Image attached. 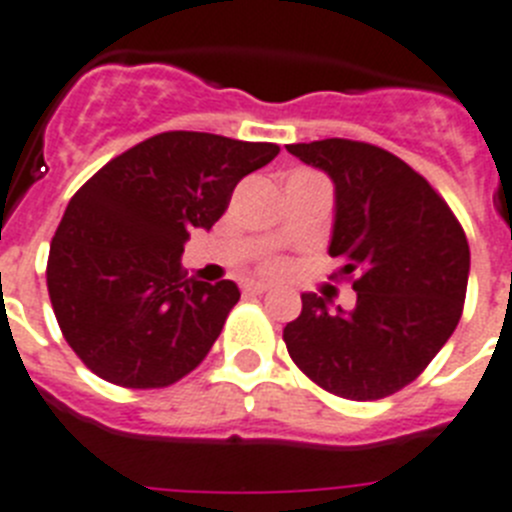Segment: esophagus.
I'll return each instance as SVG.
<instances>
[{
	"label": "esophagus",
	"mask_w": 512,
	"mask_h": 512,
	"mask_svg": "<svg viewBox=\"0 0 512 512\" xmlns=\"http://www.w3.org/2000/svg\"><path fill=\"white\" fill-rule=\"evenodd\" d=\"M243 290H246L248 295H264V292H269V290H272V287L266 285V282H248V285L243 287Z\"/></svg>",
	"instance_id": "34e87169"
}]
</instances>
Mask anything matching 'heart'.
Listing matches in <instances>:
<instances>
[{
    "instance_id": "1",
    "label": "heart",
    "mask_w": 512,
    "mask_h": 512,
    "mask_svg": "<svg viewBox=\"0 0 512 512\" xmlns=\"http://www.w3.org/2000/svg\"><path fill=\"white\" fill-rule=\"evenodd\" d=\"M264 269L266 272H272V274H277V272H282V269H285V261H279V259H269L264 264Z\"/></svg>"
}]
</instances>
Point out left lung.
I'll use <instances>...</instances> for the list:
<instances>
[{
  "mask_svg": "<svg viewBox=\"0 0 512 512\" xmlns=\"http://www.w3.org/2000/svg\"><path fill=\"white\" fill-rule=\"evenodd\" d=\"M287 152L334 183L329 256L357 292L352 310L303 292L300 316L285 326L287 352L342 399L391 396L456 331L471 264L464 227L417 170L375 144L321 139Z\"/></svg>",
  "mask_w": 512,
  "mask_h": 512,
  "instance_id": "obj_1",
  "label": "left lung"
}]
</instances>
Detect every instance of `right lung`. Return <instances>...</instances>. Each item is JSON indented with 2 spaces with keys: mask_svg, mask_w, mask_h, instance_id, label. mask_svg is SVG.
<instances>
[{
  "mask_svg": "<svg viewBox=\"0 0 512 512\" xmlns=\"http://www.w3.org/2000/svg\"><path fill=\"white\" fill-rule=\"evenodd\" d=\"M277 152L272 142L165 131L113 157L72 196L48 251V298L95 375L163 388L207 357L240 290L186 277L183 243L220 220L240 178Z\"/></svg>",
  "mask_w": 512,
  "mask_h": 512,
  "instance_id": "add662e5",
  "label": "right lung"
}]
</instances>
